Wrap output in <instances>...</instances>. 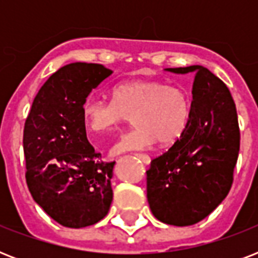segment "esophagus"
Returning a JSON list of instances; mask_svg holds the SVG:
<instances>
[{
  "label": "esophagus",
  "mask_w": 258,
  "mask_h": 258,
  "mask_svg": "<svg viewBox=\"0 0 258 258\" xmlns=\"http://www.w3.org/2000/svg\"><path fill=\"white\" fill-rule=\"evenodd\" d=\"M135 157L139 158L145 165H150V162H151V158H150L147 154H135Z\"/></svg>",
  "instance_id": "34e87169"
}]
</instances>
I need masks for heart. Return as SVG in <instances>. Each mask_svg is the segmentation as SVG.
<instances>
[{
	"instance_id": "heart-1",
	"label": "heart",
	"mask_w": 258,
	"mask_h": 258,
	"mask_svg": "<svg viewBox=\"0 0 258 258\" xmlns=\"http://www.w3.org/2000/svg\"><path fill=\"white\" fill-rule=\"evenodd\" d=\"M191 115L184 89L161 80H131L112 89V100L89 97L83 104V120L93 134H111L133 116L135 123L112 147L113 154L146 150L159 142L175 143L187 128Z\"/></svg>"
}]
</instances>
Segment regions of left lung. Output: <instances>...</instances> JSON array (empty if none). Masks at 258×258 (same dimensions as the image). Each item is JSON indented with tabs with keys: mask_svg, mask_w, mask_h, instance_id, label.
Listing matches in <instances>:
<instances>
[{
	"mask_svg": "<svg viewBox=\"0 0 258 258\" xmlns=\"http://www.w3.org/2000/svg\"><path fill=\"white\" fill-rule=\"evenodd\" d=\"M166 71L194 74L191 115L180 139L146 171L147 201L157 220L188 226L208 217L228 196L240 151V127L230 91L208 68Z\"/></svg>",
	"mask_w": 258,
	"mask_h": 258,
	"instance_id": "obj_1",
	"label": "left lung"
}]
</instances>
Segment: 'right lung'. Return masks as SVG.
I'll list each match as a JSON object with an SVG mask.
<instances>
[{"instance_id":"1","label":"right lung","mask_w":258,"mask_h":258,"mask_svg":"<svg viewBox=\"0 0 258 258\" xmlns=\"http://www.w3.org/2000/svg\"><path fill=\"white\" fill-rule=\"evenodd\" d=\"M111 74L101 64L61 67L40 88L25 120L28 188L42 210L67 228L96 224L112 202L115 162L100 161L83 120L88 95Z\"/></svg>"}]
</instances>
